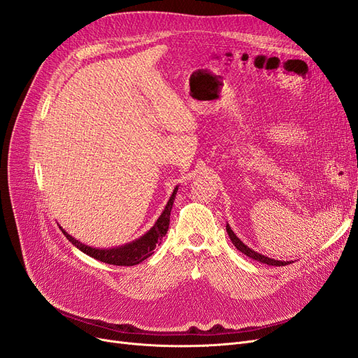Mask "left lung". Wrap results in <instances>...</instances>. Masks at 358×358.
Returning <instances> with one entry per match:
<instances>
[{"label": "left lung", "instance_id": "obj_1", "mask_svg": "<svg viewBox=\"0 0 358 358\" xmlns=\"http://www.w3.org/2000/svg\"><path fill=\"white\" fill-rule=\"evenodd\" d=\"M225 229H227V233H229L230 241H231L233 245L237 248V251H241V252L245 254L246 257L255 259V262H259V263L267 264V266H287V264H291V263H292V262H280V259L268 258V257H264V255H262V254H258V252L252 251L251 248H248V246L239 239V237H237V236L234 234V231L231 230V227H230L229 224L225 225Z\"/></svg>", "mask_w": 358, "mask_h": 358}]
</instances>
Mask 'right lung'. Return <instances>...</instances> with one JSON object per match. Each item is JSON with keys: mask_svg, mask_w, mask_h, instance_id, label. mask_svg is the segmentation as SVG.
Segmentation results:
<instances>
[{"mask_svg": "<svg viewBox=\"0 0 358 358\" xmlns=\"http://www.w3.org/2000/svg\"><path fill=\"white\" fill-rule=\"evenodd\" d=\"M178 188L179 187L173 189V194L170 196L164 210H162V213L159 215V218L157 220L152 229H150L145 236L140 237V239H136L124 246H117L112 249H95V248L83 245L79 241H76L74 237H71L66 230H62L61 227L59 229L64 233V236L67 237L69 242H71L76 248L80 249V251L85 252L86 255L99 259V262H103L107 264H115V266H136L152 255L157 245H159L162 237L167 234L169 225H170V212L173 208V201H175V197H176Z\"/></svg>", "mask_w": 358, "mask_h": 358, "instance_id": "obj_1", "label": "right lung"}]
</instances>
